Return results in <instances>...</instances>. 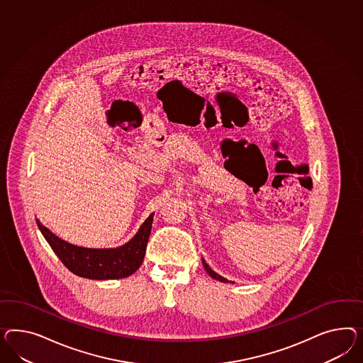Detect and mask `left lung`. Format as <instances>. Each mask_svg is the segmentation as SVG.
Wrapping results in <instances>:
<instances>
[{"mask_svg": "<svg viewBox=\"0 0 363 363\" xmlns=\"http://www.w3.org/2000/svg\"><path fill=\"white\" fill-rule=\"evenodd\" d=\"M202 263H203V267H205V269H206L207 274H210L213 279H216V280H219V281H222V283H228V280H225V277H222V276H219V274H216L208 265H207L206 262L202 259Z\"/></svg>", "mask_w": 363, "mask_h": 363, "instance_id": "obj_1", "label": "left lung"}]
</instances>
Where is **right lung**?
<instances>
[{"label": "right lung", "mask_w": 363, "mask_h": 363, "mask_svg": "<svg viewBox=\"0 0 363 363\" xmlns=\"http://www.w3.org/2000/svg\"><path fill=\"white\" fill-rule=\"evenodd\" d=\"M153 216L155 214L147 216V220L140 227L138 234L127 245L118 248L103 250L69 245L54 235L38 219L37 225L52 251L72 274L92 280H109L128 277L138 271L147 251Z\"/></svg>", "instance_id": "obj_1"}]
</instances>
